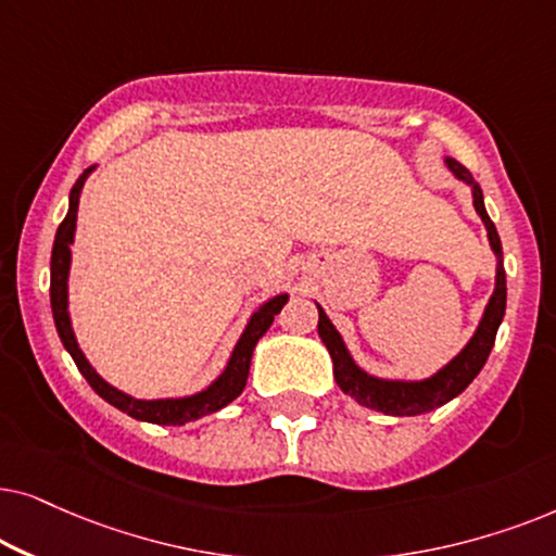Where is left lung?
Listing matches in <instances>:
<instances>
[{
	"instance_id": "obj_1",
	"label": "left lung",
	"mask_w": 556,
	"mask_h": 556,
	"mask_svg": "<svg viewBox=\"0 0 556 556\" xmlns=\"http://www.w3.org/2000/svg\"><path fill=\"white\" fill-rule=\"evenodd\" d=\"M445 167L453 173L457 180L465 182L470 188L472 195V208L483 220L488 243L495 256V285L493 294L488 300L480 317L476 332H472L468 343L463 345V351L450 358L445 366L438 368L434 374L425 376V379H383V376L368 374L366 368L355 364L353 353L348 351L343 336H340L336 325L330 323V317L325 315V309L317 305V332H320L325 348H328L330 361H332V376L343 394H348L353 402L374 412L391 414V417H414V414H427L440 409L442 404L453 402L457 394H463L470 387V381L480 374V368L485 366L491 348L495 343V332H498L503 315H506V269H503V249L498 231H495L493 220L488 218L485 203H483V190L472 180V175L465 169L460 162L453 157H445Z\"/></svg>"
}]
</instances>
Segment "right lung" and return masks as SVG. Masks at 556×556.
<instances>
[{
  "label": "right lung",
  "mask_w": 556,
  "mask_h": 556,
  "mask_svg": "<svg viewBox=\"0 0 556 556\" xmlns=\"http://www.w3.org/2000/svg\"><path fill=\"white\" fill-rule=\"evenodd\" d=\"M96 169L91 165L84 169V175L78 177L76 185L71 188L68 195V213H65L63 224L58 226L55 241H53V256H50V307H53V320L55 330L61 336V343L65 351L71 353L73 364L78 366V371L84 374V379L91 383V389L99 394L103 402L116 406L118 412L129 414L139 421H150V425H188L192 419H201L205 414H213L224 409L226 404H231L236 396L241 394L249 379V366H251V353L258 343V338L269 330L274 323V315H279V309L287 305L290 292H279L262 302L254 313L249 315L247 325H243L239 340H236L231 355H228L224 371L213 379L208 387H203L195 394L185 396H165V399H137L127 394V391L111 387L96 368L88 364L86 353L80 351L76 332H73L71 323V309H68V277H71V247L76 241V220H78V201L84 185Z\"/></svg>",
  "instance_id": "right-lung-1"
}]
</instances>
